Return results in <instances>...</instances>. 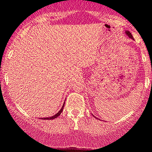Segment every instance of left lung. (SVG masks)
<instances>
[{"mask_svg":"<svg viewBox=\"0 0 152 152\" xmlns=\"http://www.w3.org/2000/svg\"><path fill=\"white\" fill-rule=\"evenodd\" d=\"M125 33H126V35L129 37L131 38V39H133V37L132 34H131V33L129 31H125ZM93 116H94V115H93ZM94 117H95V116H94Z\"/></svg>","mask_w":152,"mask_h":152,"instance_id":"8db88e82","label":"left lung"}]
</instances>
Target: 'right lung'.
<instances>
[{
  "instance_id": "obj_1",
  "label": "right lung",
  "mask_w": 152,
  "mask_h": 152,
  "mask_svg": "<svg viewBox=\"0 0 152 152\" xmlns=\"http://www.w3.org/2000/svg\"><path fill=\"white\" fill-rule=\"evenodd\" d=\"M64 104H65V102L63 103V105L62 106V107H61V109L60 110L58 111V113H56V115H53V116L49 117V118H41V119L42 120H53V119H55V118H58V117L60 115H61V113H62V111H63V107H64Z\"/></svg>"
}]
</instances>
